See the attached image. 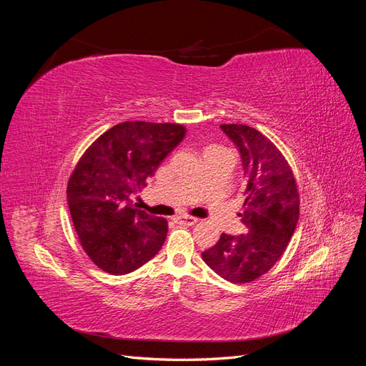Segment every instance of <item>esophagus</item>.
<instances>
[{
    "label": "esophagus",
    "mask_w": 366,
    "mask_h": 366,
    "mask_svg": "<svg viewBox=\"0 0 366 366\" xmlns=\"http://www.w3.org/2000/svg\"><path fill=\"white\" fill-rule=\"evenodd\" d=\"M175 221L179 224H184V226H192V224H195L197 221H198V218H195V217H189V215H179L175 218Z\"/></svg>",
    "instance_id": "esophagus-1"
}]
</instances>
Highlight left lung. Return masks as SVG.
<instances>
[{
  "mask_svg": "<svg viewBox=\"0 0 366 366\" xmlns=\"http://www.w3.org/2000/svg\"><path fill=\"white\" fill-rule=\"evenodd\" d=\"M219 128L238 148L244 171V204L238 215L246 234H221L202 257L223 280L244 284L282 257L299 219V195L289 163L267 137L246 125Z\"/></svg>",
  "mask_w": 366,
  "mask_h": 366,
  "instance_id": "obj_1",
  "label": "left lung"
}]
</instances>
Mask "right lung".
I'll use <instances>...</instances> for the list:
<instances>
[{
  "mask_svg": "<svg viewBox=\"0 0 366 366\" xmlns=\"http://www.w3.org/2000/svg\"><path fill=\"white\" fill-rule=\"evenodd\" d=\"M184 134L177 124L124 122L104 132L76 164L67 202L81 244L99 269L127 274L162 249L168 221L137 209L131 195Z\"/></svg>",
  "mask_w": 366,
  "mask_h": 366,
  "instance_id": "right-lung-1",
  "label": "right lung"
}]
</instances>
